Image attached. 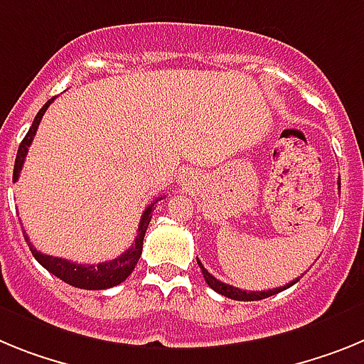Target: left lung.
<instances>
[{
    "instance_id": "obj_1",
    "label": "left lung",
    "mask_w": 364,
    "mask_h": 364,
    "mask_svg": "<svg viewBox=\"0 0 364 364\" xmlns=\"http://www.w3.org/2000/svg\"><path fill=\"white\" fill-rule=\"evenodd\" d=\"M339 188H341V181H339ZM198 264H200V269L201 273H203V278H205V282L208 284V286L213 287L214 291L220 293V295L227 296V299H235V300H262V299H267V296L271 295H277V293L284 291V289H287V287H291L293 284L299 282V278L296 280H293V282L286 284V286L282 287H274V289H267V291H243V289H238V287L235 286H229V284H223L220 282L218 278H214L213 274L208 273L207 269L203 267V264H201L200 260H198Z\"/></svg>"
}]
</instances>
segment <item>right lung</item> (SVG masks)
<instances>
[{
  "mask_svg": "<svg viewBox=\"0 0 364 364\" xmlns=\"http://www.w3.org/2000/svg\"><path fill=\"white\" fill-rule=\"evenodd\" d=\"M56 97L47 100L46 104L42 106V109L36 113L34 117L33 124H31L29 132L21 141L20 148H18V154H16V161H14V173H12V181H18L21 172V166L25 163V157H27V151H29L31 143H33V137L36 135V129L40 126V121H42L43 113L47 112V107L50 106V102L55 100ZM159 200H156L151 205H148L144 208L143 216H141V223H139V230H137V238H135V243L128 251H124L121 257H117L115 260L109 262H102V264L91 265V264H75V262H69L65 258H58V257H49V255H43V252L36 251V249L31 245L29 236L25 235V242L29 243L31 252H33V257L36 258L38 264L43 265L49 273H53L55 277H58L60 280H64L68 282L69 286L80 287V289H107V287H113L117 284L124 282L126 278L132 274V271L135 269V265H137L139 258H141V252H143V240L144 235H146L148 223L151 220V213H154V208H156V203Z\"/></svg>",
  "mask_w": 364,
  "mask_h": 364,
  "instance_id": "1",
  "label": "right lung"
}]
</instances>
